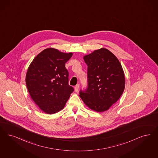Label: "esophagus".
Returning <instances> with one entry per match:
<instances>
[{
  "mask_svg": "<svg viewBox=\"0 0 158 158\" xmlns=\"http://www.w3.org/2000/svg\"><path fill=\"white\" fill-rule=\"evenodd\" d=\"M79 85H76L75 86V90L76 92H77L79 91Z\"/></svg>",
  "mask_w": 158,
  "mask_h": 158,
  "instance_id": "obj_1",
  "label": "esophagus"
}]
</instances>
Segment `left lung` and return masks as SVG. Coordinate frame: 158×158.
I'll return each mask as SVG.
<instances>
[{
    "label": "left lung",
    "mask_w": 158,
    "mask_h": 158,
    "mask_svg": "<svg viewBox=\"0 0 158 158\" xmlns=\"http://www.w3.org/2000/svg\"><path fill=\"white\" fill-rule=\"evenodd\" d=\"M87 65L88 86L79 96L88 107L103 112L115 103L125 88V76L120 61L102 48L83 56Z\"/></svg>",
    "instance_id": "left-lung-1"
}]
</instances>
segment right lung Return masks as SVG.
I'll list each match as a JSON object with an SVG mask.
<instances>
[{
    "label": "right lung",
    "instance_id": "right-lung-1",
    "mask_svg": "<svg viewBox=\"0 0 158 158\" xmlns=\"http://www.w3.org/2000/svg\"><path fill=\"white\" fill-rule=\"evenodd\" d=\"M72 55L47 48L34 58L28 68V91L35 103L47 114H54L64 109L74 90L68 84L69 72L65 68Z\"/></svg>",
    "mask_w": 158,
    "mask_h": 158
}]
</instances>
